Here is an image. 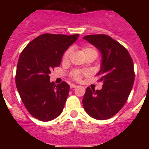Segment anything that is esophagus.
Returning <instances> with one entry per match:
<instances>
[{
	"label": "esophagus",
	"mask_w": 149,
	"mask_h": 149,
	"mask_svg": "<svg viewBox=\"0 0 149 149\" xmlns=\"http://www.w3.org/2000/svg\"><path fill=\"white\" fill-rule=\"evenodd\" d=\"M75 87H77V85H75V84H71L70 85L71 89H73V88H75Z\"/></svg>",
	"instance_id": "esophagus-1"
}]
</instances>
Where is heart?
<instances>
[{"label": "heart", "mask_w": 149, "mask_h": 149, "mask_svg": "<svg viewBox=\"0 0 149 149\" xmlns=\"http://www.w3.org/2000/svg\"><path fill=\"white\" fill-rule=\"evenodd\" d=\"M83 52H84V55H85L86 57L89 56H93L97 57V56H98V51H97V50L95 48H93V47H85V48H83ZM71 53H72V49L68 48L65 53H64V54H63V60L64 61H66L68 59V57H69V56H70ZM84 74H85L84 72H81V71L79 70H74L72 72V74H71V77L74 80H75V81H80Z\"/></svg>", "instance_id": "obj_1"}]
</instances>
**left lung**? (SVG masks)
I'll return each instance as SVG.
<instances>
[{
    "mask_svg": "<svg viewBox=\"0 0 149 149\" xmlns=\"http://www.w3.org/2000/svg\"><path fill=\"white\" fill-rule=\"evenodd\" d=\"M84 39L101 52L102 61L97 75L103 84L101 90L86 88L82 101L84 110L95 119H110L122 108L131 93L134 63L127 49L109 36L87 35Z\"/></svg>",
    "mask_w": 149,
    "mask_h": 149,
    "instance_id": "obj_1",
    "label": "left lung"
}]
</instances>
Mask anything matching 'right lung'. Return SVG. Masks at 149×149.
I'll list each match as a JSON object with an SVG mask.
<instances>
[{"label":"right lung","instance_id":"add662e5","mask_svg":"<svg viewBox=\"0 0 149 149\" xmlns=\"http://www.w3.org/2000/svg\"><path fill=\"white\" fill-rule=\"evenodd\" d=\"M45 33L31 41L21 53L17 65L15 84L22 101L34 118L42 122L61 114L70 86L67 83L50 82L49 74L58 67L68 47L78 38Z\"/></svg>","mask_w":149,"mask_h":149}]
</instances>
